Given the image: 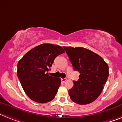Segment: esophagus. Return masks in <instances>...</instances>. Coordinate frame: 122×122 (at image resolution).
<instances>
[{
    "label": "esophagus",
    "mask_w": 122,
    "mask_h": 122,
    "mask_svg": "<svg viewBox=\"0 0 122 122\" xmlns=\"http://www.w3.org/2000/svg\"><path fill=\"white\" fill-rule=\"evenodd\" d=\"M66 80H67V78H62V79H61V81H62L63 83H64Z\"/></svg>",
    "instance_id": "1"
}]
</instances>
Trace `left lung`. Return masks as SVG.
<instances>
[{"label": "left lung", "mask_w": 122, "mask_h": 122, "mask_svg": "<svg viewBox=\"0 0 122 122\" xmlns=\"http://www.w3.org/2000/svg\"><path fill=\"white\" fill-rule=\"evenodd\" d=\"M73 69L80 73L68 90L72 101L88 104L95 101L103 90L108 77V66L98 54L83 47H63Z\"/></svg>", "instance_id": "1"}]
</instances>
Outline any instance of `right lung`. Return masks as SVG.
Segmentation results:
<instances>
[{
	"mask_svg": "<svg viewBox=\"0 0 122 122\" xmlns=\"http://www.w3.org/2000/svg\"><path fill=\"white\" fill-rule=\"evenodd\" d=\"M64 52L59 45L43 44L31 49L19 61L17 77L33 101L44 103L54 98L61 80L49 75L48 72L55 58Z\"/></svg>",
	"mask_w": 122,
	"mask_h": 122,
	"instance_id": "obj_1",
	"label": "right lung"
}]
</instances>
